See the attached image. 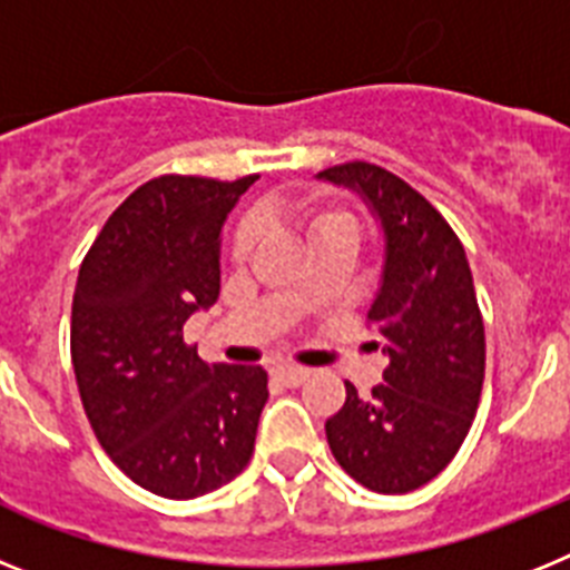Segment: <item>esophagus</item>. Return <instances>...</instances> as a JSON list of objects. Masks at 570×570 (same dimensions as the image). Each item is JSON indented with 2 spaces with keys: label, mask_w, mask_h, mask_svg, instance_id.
Wrapping results in <instances>:
<instances>
[{
  "label": "esophagus",
  "mask_w": 570,
  "mask_h": 570,
  "mask_svg": "<svg viewBox=\"0 0 570 570\" xmlns=\"http://www.w3.org/2000/svg\"><path fill=\"white\" fill-rule=\"evenodd\" d=\"M272 375L278 381H284L286 387H298V384H304V381L309 379V370L295 367V364H278V367L272 370Z\"/></svg>",
  "instance_id": "34e87169"
}]
</instances>
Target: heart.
<instances>
[{
  "label": "heart",
  "mask_w": 570,
  "mask_h": 570,
  "mask_svg": "<svg viewBox=\"0 0 570 570\" xmlns=\"http://www.w3.org/2000/svg\"><path fill=\"white\" fill-rule=\"evenodd\" d=\"M275 215L284 217V220H292V224L304 229L309 246L324 240V237L333 235H355V220L353 215L341 206H333V203H321L315 197H298V200L281 203ZM257 244V226L252 220H244V224L235 229V237H232V261L235 264H246Z\"/></svg>",
  "instance_id": "1"
}]
</instances>
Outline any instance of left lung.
<instances>
[{
	"label": "left lung",
	"instance_id": "left-lung-1",
	"mask_svg": "<svg viewBox=\"0 0 570 570\" xmlns=\"http://www.w3.org/2000/svg\"><path fill=\"white\" fill-rule=\"evenodd\" d=\"M318 177L361 195L384 229V272L367 321L390 364L370 399L346 384L326 419L335 462L375 493H410L453 462L479 407L484 324L462 240L424 195L375 163Z\"/></svg>",
	"mask_w": 570,
	"mask_h": 570
}]
</instances>
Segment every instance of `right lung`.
<instances>
[{
	"mask_svg": "<svg viewBox=\"0 0 570 570\" xmlns=\"http://www.w3.org/2000/svg\"><path fill=\"white\" fill-rule=\"evenodd\" d=\"M257 175H163L114 209L79 266L71 364L111 462L146 491L195 499L249 464L264 367L206 364L183 324L220 295V226Z\"/></svg>",
	"mask_w": 570,
	"mask_h": 570,
	"instance_id": "obj_1",
	"label": "right lung"
}]
</instances>
